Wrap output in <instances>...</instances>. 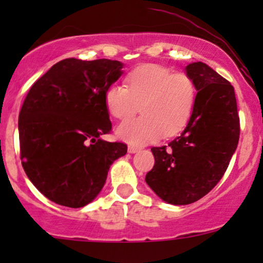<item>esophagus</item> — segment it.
I'll return each instance as SVG.
<instances>
[{
    "label": "esophagus",
    "mask_w": 263,
    "mask_h": 263,
    "mask_svg": "<svg viewBox=\"0 0 263 263\" xmlns=\"http://www.w3.org/2000/svg\"><path fill=\"white\" fill-rule=\"evenodd\" d=\"M139 150H140V148L137 146H134V145H129V146H128V153L129 154H135V153H137Z\"/></svg>",
    "instance_id": "obj_1"
}]
</instances>
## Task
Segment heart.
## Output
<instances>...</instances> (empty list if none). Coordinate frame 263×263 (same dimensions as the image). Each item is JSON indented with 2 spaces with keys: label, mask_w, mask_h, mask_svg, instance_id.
Returning a JSON list of instances; mask_svg holds the SVG:
<instances>
[{
  "label": "heart",
  "mask_w": 263,
  "mask_h": 263,
  "mask_svg": "<svg viewBox=\"0 0 263 263\" xmlns=\"http://www.w3.org/2000/svg\"><path fill=\"white\" fill-rule=\"evenodd\" d=\"M124 85H110L105 91L108 112L118 119L132 117L141 104L139 118L116 129L117 137L134 145H146L164 136H176L187 126L196 100L193 81L159 65H142L127 75Z\"/></svg>",
  "instance_id": "obj_1"
}]
</instances>
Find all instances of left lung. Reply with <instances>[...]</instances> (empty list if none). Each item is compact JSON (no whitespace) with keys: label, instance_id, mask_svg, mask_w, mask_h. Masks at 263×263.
Segmentation results:
<instances>
[{"label":"left lung","instance_id":"8db88e82","mask_svg":"<svg viewBox=\"0 0 263 263\" xmlns=\"http://www.w3.org/2000/svg\"><path fill=\"white\" fill-rule=\"evenodd\" d=\"M196 94L192 116L181 136L153 147L148 187L171 205H188L208 195L227 171L239 141L234 87L203 62L185 66Z\"/></svg>","mask_w":263,"mask_h":263}]
</instances>
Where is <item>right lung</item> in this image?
Wrapping results in <instances>:
<instances>
[{"label": "right lung", "mask_w": 263, "mask_h": 263, "mask_svg": "<svg viewBox=\"0 0 263 263\" xmlns=\"http://www.w3.org/2000/svg\"><path fill=\"white\" fill-rule=\"evenodd\" d=\"M112 60L60 61L33 84L18 115L21 164L47 198L84 208L100 193L127 145L108 142L105 91L122 76Z\"/></svg>", "instance_id": "add662e5"}]
</instances>
